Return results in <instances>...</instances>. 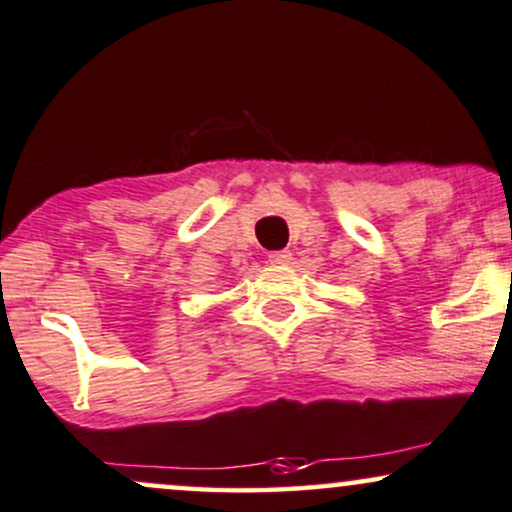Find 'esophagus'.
I'll return each mask as SVG.
<instances>
[{
  "label": "esophagus",
  "mask_w": 512,
  "mask_h": 512,
  "mask_svg": "<svg viewBox=\"0 0 512 512\" xmlns=\"http://www.w3.org/2000/svg\"><path fill=\"white\" fill-rule=\"evenodd\" d=\"M293 260V252L291 250H274L269 252V262L272 264H288Z\"/></svg>",
  "instance_id": "esophagus-1"
}]
</instances>
